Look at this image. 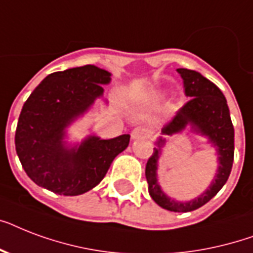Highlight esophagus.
Wrapping results in <instances>:
<instances>
[{
  "label": "esophagus",
  "mask_w": 253,
  "mask_h": 253,
  "mask_svg": "<svg viewBox=\"0 0 253 253\" xmlns=\"http://www.w3.org/2000/svg\"><path fill=\"white\" fill-rule=\"evenodd\" d=\"M150 136V131L148 128H146L144 126H138L135 127L132 132H131V138L132 139H143V138H148Z\"/></svg>",
  "instance_id": "esophagus-1"
}]
</instances>
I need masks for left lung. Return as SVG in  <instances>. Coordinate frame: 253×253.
Returning a JSON list of instances; mask_svg holds the SVG:
<instances>
[{
  "instance_id": "left-lung-1",
  "label": "left lung",
  "mask_w": 253,
  "mask_h": 253,
  "mask_svg": "<svg viewBox=\"0 0 253 253\" xmlns=\"http://www.w3.org/2000/svg\"><path fill=\"white\" fill-rule=\"evenodd\" d=\"M177 72L180 73L184 83L185 95L190 97V99L177 110L176 115L168 123L164 125L162 134L173 135L180 132L190 123L197 132L206 135L210 142L216 146L219 167L214 181L204 194L189 202H177L163 193L156 180L160 147L166 142L160 138L158 142L159 148H154V152L147 162L146 178L150 196L159 206L170 211L186 212L208 204L228 180L234 163V126L230 118L227 101L219 87L196 71L178 68Z\"/></svg>"
}]
</instances>
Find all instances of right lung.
<instances>
[{
  "label": "right lung",
  "instance_id": "obj_1",
  "mask_svg": "<svg viewBox=\"0 0 253 253\" xmlns=\"http://www.w3.org/2000/svg\"><path fill=\"white\" fill-rule=\"evenodd\" d=\"M110 83V73L84 65L51 73L22 107L15 150L27 176L37 185L63 196H79L98 185L130 135L102 140L89 136L79 148H65V127L86 111Z\"/></svg>",
  "mask_w": 253,
  "mask_h": 253
}]
</instances>
